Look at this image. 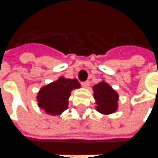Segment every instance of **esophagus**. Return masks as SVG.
<instances>
[{"instance_id":"esophagus-1","label":"esophagus","mask_w":158,"mask_h":158,"mask_svg":"<svg viewBox=\"0 0 158 158\" xmlns=\"http://www.w3.org/2000/svg\"><path fill=\"white\" fill-rule=\"evenodd\" d=\"M81 86L83 87V88H89V81H83V82H81Z\"/></svg>"}]
</instances>
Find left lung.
<instances>
[{
  "instance_id": "left-lung-1",
  "label": "left lung",
  "mask_w": 158,
  "mask_h": 158,
  "mask_svg": "<svg viewBox=\"0 0 158 158\" xmlns=\"http://www.w3.org/2000/svg\"><path fill=\"white\" fill-rule=\"evenodd\" d=\"M94 98L97 104L96 110L102 114L115 113L118 109V93L108 83L102 81L93 87Z\"/></svg>"
}]
</instances>
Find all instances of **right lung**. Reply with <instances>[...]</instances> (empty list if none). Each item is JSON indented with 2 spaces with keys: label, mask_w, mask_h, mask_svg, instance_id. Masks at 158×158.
<instances>
[{
  "label": "right lung",
  "mask_w": 158,
  "mask_h": 158,
  "mask_svg": "<svg viewBox=\"0 0 158 158\" xmlns=\"http://www.w3.org/2000/svg\"><path fill=\"white\" fill-rule=\"evenodd\" d=\"M81 87L76 78L67 79L64 77L40 89L37 102L40 108L48 114L60 115L68 109L69 98L71 91Z\"/></svg>",
  "instance_id": "add662e5"
}]
</instances>
